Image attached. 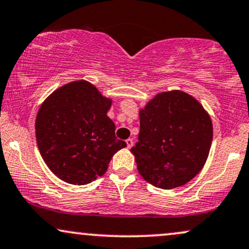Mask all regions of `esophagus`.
Segmentation results:
<instances>
[{"mask_svg": "<svg viewBox=\"0 0 249 249\" xmlns=\"http://www.w3.org/2000/svg\"><path fill=\"white\" fill-rule=\"evenodd\" d=\"M126 145H127L128 148L132 147V146H133V140L132 139H127L126 140Z\"/></svg>", "mask_w": 249, "mask_h": 249, "instance_id": "obj_1", "label": "esophagus"}]
</instances>
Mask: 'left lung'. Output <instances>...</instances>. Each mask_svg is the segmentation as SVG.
I'll use <instances>...</instances> for the list:
<instances>
[{
	"mask_svg": "<svg viewBox=\"0 0 249 249\" xmlns=\"http://www.w3.org/2000/svg\"><path fill=\"white\" fill-rule=\"evenodd\" d=\"M140 132L131 152L142 178L161 189L181 187L202 170L213 127L209 112L182 90L159 92L139 110Z\"/></svg>",
	"mask_w": 249,
	"mask_h": 249,
	"instance_id": "obj_1",
	"label": "left lung"
}]
</instances>
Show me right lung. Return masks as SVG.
Here are the masks:
<instances>
[{
	"label": "right lung",
	"instance_id": "right-lung-1",
	"mask_svg": "<svg viewBox=\"0 0 249 249\" xmlns=\"http://www.w3.org/2000/svg\"><path fill=\"white\" fill-rule=\"evenodd\" d=\"M112 100L86 80L55 89L39 107L36 139L51 172L70 184L83 185L104 175L113 154L126 142L117 139L107 116Z\"/></svg>",
	"mask_w": 249,
	"mask_h": 249
}]
</instances>
